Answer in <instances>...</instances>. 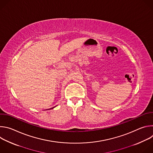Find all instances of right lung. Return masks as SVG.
Listing matches in <instances>:
<instances>
[{
    "instance_id": "right-lung-1",
    "label": "right lung",
    "mask_w": 153,
    "mask_h": 153,
    "mask_svg": "<svg viewBox=\"0 0 153 153\" xmlns=\"http://www.w3.org/2000/svg\"><path fill=\"white\" fill-rule=\"evenodd\" d=\"M54 108V107H53V108Z\"/></svg>"
}]
</instances>
